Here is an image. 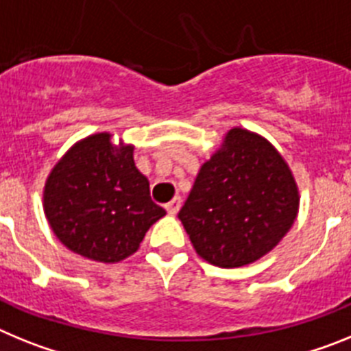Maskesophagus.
Listing matches in <instances>:
<instances>
[{
	"label": "esophagus",
	"instance_id": "esophagus-1",
	"mask_svg": "<svg viewBox=\"0 0 351 351\" xmlns=\"http://www.w3.org/2000/svg\"><path fill=\"white\" fill-rule=\"evenodd\" d=\"M181 204H182V200H181V197H173L172 200H170L169 204H167L165 206V209H167V213L169 214H178V210L181 209Z\"/></svg>",
	"mask_w": 351,
	"mask_h": 351
}]
</instances>
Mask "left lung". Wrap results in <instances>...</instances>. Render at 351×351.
Here are the masks:
<instances>
[{"mask_svg": "<svg viewBox=\"0 0 351 351\" xmlns=\"http://www.w3.org/2000/svg\"><path fill=\"white\" fill-rule=\"evenodd\" d=\"M290 169L265 138L243 128L198 172L179 219L195 250L218 267H243L272 250L297 218Z\"/></svg>", "mask_w": 351, "mask_h": 351, "instance_id": "left-lung-1", "label": "left lung"}]
</instances>
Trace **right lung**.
I'll use <instances>...</instances> for the list:
<instances>
[{
	"mask_svg": "<svg viewBox=\"0 0 351 351\" xmlns=\"http://www.w3.org/2000/svg\"><path fill=\"white\" fill-rule=\"evenodd\" d=\"M43 209L68 250L105 263L135 253L149 226L167 214L151 200L132 145L114 147L108 133L80 141L52 169Z\"/></svg>",
	"mask_w": 351,
	"mask_h": 351,
	"instance_id": "right-lung-1",
	"label": "right lung"
}]
</instances>
